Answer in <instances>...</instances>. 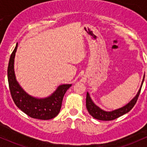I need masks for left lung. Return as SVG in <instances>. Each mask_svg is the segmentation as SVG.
<instances>
[{"label":"left lung","mask_w":147,"mask_h":147,"mask_svg":"<svg viewBox=\"0 0 147 147\" xmlns=\"http://www.w3.org/2000/svg\"><path fill=\"white\" fill-rule=\"evenodd\" d=\"M144 76L145 74L144 75L143 80H142V82L140 88H139V91H138L137 94H136L135 97H134L131 101L129 102L127 105L123 106L122 107H120L119 109L110 111V112L103 110L101 108L99 107L98 106H97V105L94 103V102L92 101L91 97H90V94H89L88 92H87V97H86V107H87V111H88V112L90 113V115H91V116H92L94 119L102 120V121H111V120L117 119V118L119 117L122 116L124 114L129 112V111L132 109L133 107L135 105L136 102L137 101L139 93H140L141 92V89H142V84H143L144 80Z\"/></svg>","instance_id":"1"}]
</instances>
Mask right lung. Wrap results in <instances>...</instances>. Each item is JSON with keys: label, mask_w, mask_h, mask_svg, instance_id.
I'll return each instance as SVG.
<instances>
[{"label": "right lung", "mask_w": 147, "mask_h": 147, "mask_svg": "<svg viewBox=\"0 0 147 147\" xmlns=\"http://www.w3.org/2000/svg\"><path fill=\"white\" fill-rule=\"evenodd\" d=\"M18 43L10 55L8 67V80L12 98L16 106L34 119L47 120L55 117L61 109L62 102L67 90L72 84H61L50 96L38 98L30 95L19 84L16 78L14 61Z\"/></svg>", "instance_id": "1"}]
</instances>
